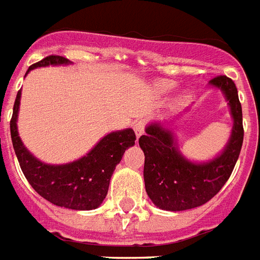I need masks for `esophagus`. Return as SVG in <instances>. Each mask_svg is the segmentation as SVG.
<instances>
[{"mask_svg": "<svg viewBox=\"0 0 260 260\" xmlns=\"http://www.w3.org/2000/svg\"><path fill=\"white\" fill-rule=\"evenodd\" d=\"M134 132H136L137 138H140V137L142 136L143 132H145V122H143V120L136 122V124H134Z\"/></svg>", "mask_w": 260, "mask_h": 260, "instance_id": "obj_1", "label": "esophagus"}]
</instances>
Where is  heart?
I'll return each instance as SVG.
<instances>
[{
    "instance_id": "1",
    "label": "heart",
    "mask_w": 260,
    "mask_h": 260,
    "mask_svg": "<svg viewBox=\"0 0 260 260\" xmlns=\"http://www.w3.org/2000/svg\"><path fill=\"white\" fill-rule=\"evenodd\" d=\"M158 86H159V88H161V90H170V88H172L174 84H173V83H170V82H161Z\"/></svg>"
}]
</instances>
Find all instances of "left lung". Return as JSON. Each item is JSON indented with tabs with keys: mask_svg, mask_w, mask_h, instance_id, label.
Masks as SVG:
<instances>
[{
	"mask_svg": "<svg viewBox=\"0 0 260 260\" xmlns=\"http://www.w3.org/2000/svg\"><path fill=\"white\" fill-rule=\"evenodd\" d=\"M209 87L223 92L232 118L231 136L216 157L201 162L186 158L169 126L173 119L151 122L140 138L145 188L157 208L178 212L205 204L223 188L235 168L244 136L238 88L227 76L212 79Z\"/></svg>",
	"mask_w": 260,
	"mask_h": 260,
	"instance_id": "8db88e82",
	"label": "left lung"
}]
</instances>
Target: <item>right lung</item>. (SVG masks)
<instances>
[{"label": "right lung", "mask_w": 260, "mask_h": 260, "mask_svg": "<svg viewBox=\"0 0 260 260\" xmlns=\"http://www.w3.org/2000/svg\"><path fill=\"white\" fill-rule=\"evenodd\" d=\"M71 61L63 56H48L29 67L26 74L35 68L48 66H70ZM25 74V75H26ZM21 90L17 92L10 119V136L14 153L29 184L41 197L52 204L75 211L96 209L107 196L110 178L123 153L136 143L133 128L111 132L105 136L86 155L72 162L52 165L36 158L24 146L18 136L17 119Z\"/></svg>", "instance_id": "add662e5"}]
</instances>
